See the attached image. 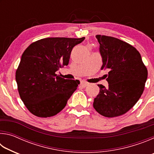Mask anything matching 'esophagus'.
Segmentation results:
<instances>
[{
    "label": "esophagus",
    "instance_id": "34e87169",
    "mask_svg": "<svg viewBox=\"0 0 154 154\" xmlns=\"http://www.w3.org/2000/svg\"><path fill=\"white\" fill-rule=\"evenodd\" d=\"M88 84H89V83L88 82H83V81H82V82H81V85H82L83 87H86Z\"/></svg>",
    "mask_w": 154,
    "mask_h": 154
}]
</instances>
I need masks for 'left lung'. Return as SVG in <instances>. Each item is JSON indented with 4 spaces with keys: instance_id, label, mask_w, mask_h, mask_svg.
Wrapping results in <instances>:
<instances>
[{
    "instance_id": "obj_1",
    "label": "left lung",
    "mask_w": 154,
    "mask_h": 154,
    "mask_svg": "<svg viewBox=\"0 0 154 154\" xmlns=\"http://www.w3.org/2000/svg\"><path fill=\"white\" fill-rule=\"evenodd\" d=\"M102 58L100 69H108V88L98 85L100 92L94 108L106 118L126 113L139 100L147 79V70L141 56L133 46L119 38L96 35Z\"/></svg>"
}]
</instances>
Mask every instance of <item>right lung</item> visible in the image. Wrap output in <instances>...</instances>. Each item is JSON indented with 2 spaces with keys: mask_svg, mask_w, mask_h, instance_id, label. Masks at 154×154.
<instances>
[{
  "mask_svg": "<svg viewBox=\"0 0 154 154\" xmlns=\"http://www.w3.org/2000/svg\"><path fill=\"white\" fill-rule=\"evenodd\" d=\"M85 39L51 37L28 47L23 53L15 79L20 98L33 115L48 118L58 113L77 90L79 81L56 74L69 64L72 48Z\"/></svg>",
  "mask_w": 154,
  "mask_h": 154,
  "instance_id": "right-lung-1",
  "label": "right lung"
}]
</instances>
